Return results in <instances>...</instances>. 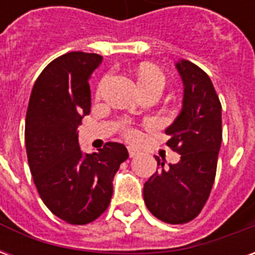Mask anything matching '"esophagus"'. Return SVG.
Returning <instances> with one entry per match:
<instances>
[{"label":"esophagus","instance_id":"1","mask_svg":"<svg viewBox=\"0 0 255 255\" xmlns=\"http://www.w3.org/2000/svg\"><path fill=\"white\" fill-rule=\"evenodd\" d=\"M128 154H129V157H135V155L139 154V150L135 149L133 146H128Z\"/></svg>","mask_w":255,"mask_h":255}]
</instances>
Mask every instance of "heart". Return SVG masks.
<instances>
[{
  "mask_svg": "<svg viewBox=\"0 0 255 255\" xmlns=\"http://www.w3.org/2000/svg\"><path fill=\"white\" fill-rule=\"evenodd\" d=\"M138 82L139 86L149 83H160L164 86V83H165V78H164V75H162L157 68L151 67L149 64H143V65L139 67ZM127 136L129 139H136L139 136V133L136 132L135 129H128Z\"/></svg>",
  "mask_w": 255,
  "mask_h": 255,
  "instance_id": "b5f03b06",
  "label": "heart"
}]
</instances>
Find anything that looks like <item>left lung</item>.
<instances>
[{
    "instance_id": "left-lung-1",
    "label": "left lung",
    "mask_w": 255,
    "mask_h": 255,
    "mask_svg": "<svg viewBox=\"0 0 255 255\" xmlns=\"http://www.w3.org/2000/svg\"><path fill=\"white\" fill-rule=\"evenodd\" d=\"M177 72L183 82V105L165 132L166 144L180 154L177 164L161 166L143 186L150 213L168 224H184L197 217L213 187L221 147V104L213 83L202 69L179 60Z\"/></svg>"
}]
</instances>
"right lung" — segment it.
I'll return each mask as SVG.
<instances>
[{
	"instance_id": "1",
	"label": "right lung",
	"mask_w": 255,
	"mask_h": 255,
	"mask_svg": "<svg viewBox=\"0 0 255 255\" xmlns=\"http://www.w3.org/2000/svg\"><path fill=\"white\" fill-rule=\"evenodd\" d=\"M102 63L95 53L71 52L49 64L36 79L25 116V149L39 197L69 224H89L105 212L113 177L128 158L126 146L108 142L84 154L78 127L91 108L89 80Z\"/></svg>"
}]
</instances>
